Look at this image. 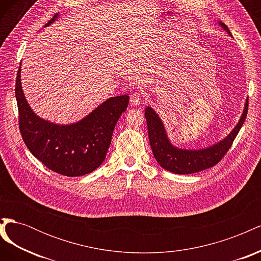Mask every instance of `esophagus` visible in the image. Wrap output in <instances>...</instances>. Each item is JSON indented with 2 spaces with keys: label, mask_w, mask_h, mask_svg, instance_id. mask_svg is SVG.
Instances as JSON below:
<instances>
[{
  "label": "esophagus",
  "mask_w": 261,
  "mask_h": 261,
  "mask_svg": "<svg viewBox=\"0 0 261 261\" xmlns=\"http://www.w3.org/2000/svg\"><path fill=\"white\" fill-rule=\"evenodd\" d=\"M141 100H143V97H141V94L136 92L134 93L133 96L130 97V103L134 106V107H137L141 103Z\"/></svg>",
  "instance_id": "esophagus-1"
}]
</instances>
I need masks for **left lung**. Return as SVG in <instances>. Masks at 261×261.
<instances>
[{
  "mask_svg": "<svg viewBox=\"0 0 261 261\" xmlns=\"http://www.w3.org/2000/svg\"><path fill=\"white\" fill-rule=\"evenodd\" d=\"M218 25L228 36L232 37L230 29L227 28L224 22L219 21ZM247 110L248 98L245 101L243 113L238 124L223 139L208 147L186 149L176 147L172 144L161 117L158 115L151 107H147L145 109V116L148 125V136L156 162L164 170L176 173V174H192V173L215 167L224 156L227 150L231 148L232 143L247 116Z\"/></svg>",
  "mask_w": 261,
  "mask_h": 261,
  "instance_id": "1",
  "label": "left lung"
}]
</instances>
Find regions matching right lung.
<instances>
[{"mask_svg": "<svg viewBox=\"0 0 261 261\" xmlns=\"http://www.w3.org/2000/svg\"><path fill=\"white\" fill-rule=\"evenodd\" d=\"M58 18L59 13L44 27ZM20 73L21 63L15 96L20 134L29 151L46 168L65 176H82L98 169L106 159L118 118L127 109V94L107 99L75 123L59 124L40 117L31 109L22 90Z\"/></svg>", "mask_w": 261, "mask_h": 261, "instance_id": "obj_1", "label": "right lung"}]
</instances>
